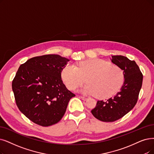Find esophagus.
<instances>
[{
	"label": "esophagus",
	"instance_id": "esophagus-1",
	"mask_svg": "<svg viewBox=\"0 0 154 154\" xmlns=\"http://www.w3.org/2000/svg\"><path fill=\"white\" fill-rule=\"evenodd\" d=\"M80 98H82V99L83 100H84V101H85V100H87V97H80Z\"/></svg>",
	"mask_w": 154,
	"mask_h": 154
}]
</instances>
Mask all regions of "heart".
Listing matches in <instances>:
<instances>
[{"instance_id": "obj_1", "label": "heart", "mask_w": 154, "mask_h": 154, "mask_svg": "<svg viewBox=\"0 0 154 154\" xmlns=\"http://www.w3.org/2000/svg\"><path fill=\"white\" fill-rule=\"evenodd\" d=\"M61 76L66 87L75 90L88 83L82 90L87 95L99 98H108L118 92L125 82V75L119 67L100 59L82 61L76 66L67 64Z\"/></svg>"}]
</instances>
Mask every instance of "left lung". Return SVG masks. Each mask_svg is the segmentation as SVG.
<instances>
[{
	"label": "left lung",
	"mask_w": 154,
	"mask_h": 154,
	"mask_svg": "<svg viewBox=\"0 0 154 154\" xmlns=\"http://www.w3.org/2000/svg\"><path fill=\"white\" fill-rule=\"evenodd\" d=\"M111 61L123 71L125 82L114 97L98 100L91 110L95 118L103 122H114L130 111L137 102L143 82V75L135 61L122 56H113Z\"/></svg>",
	"instance_id": "left-lung-1"
}]
</instances>
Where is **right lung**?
<instances>
[{
    "label": "right lung",
    "instance_id": "right-lung-1",
    "mask_svg": "<svg viewBox=\"0 0 154 154\" xmlns=\"http://www.w3.org/2000/svg\"><path fill=\"white\" fill-rule=\"evenodd\" d=\"M69 60L48 54L28 59L12 83L16 105L29 120L42 126L57 123L75 95L66 87L61 72Z\"/></svg>",
    "mask_w": 154,
    "mask_h": 154
}]
</instances>
